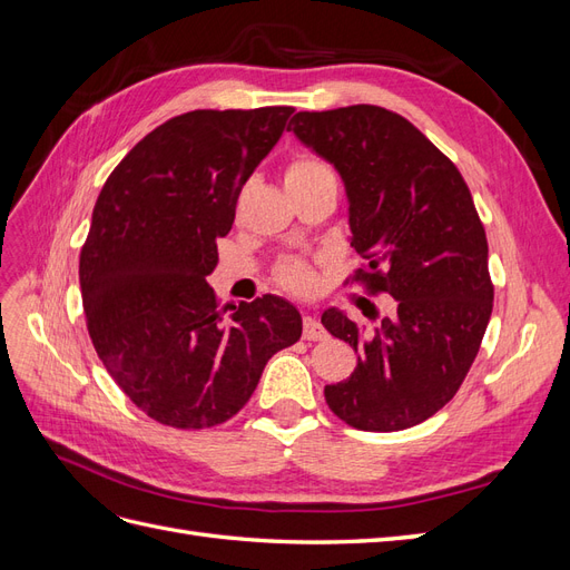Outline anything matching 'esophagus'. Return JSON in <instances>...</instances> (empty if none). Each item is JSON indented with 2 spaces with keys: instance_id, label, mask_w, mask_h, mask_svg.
<instances>
[{
  "instance_id": "obj_1",
  "label": "esophagus",
  "mask_w": 570,
  "mask_h": 570,
  "mask_svg": "<svg viewBox=\"0 0 570 570\" xmlns=\"http://www.w3.org/2000/svg\"><path fill=\"white\" fill-rule=\"evenodd\" d=\"M325 337H327V333H325V327L321 325V321L316 316H304V340L321 342Z\"/></svg>"
}]
</instances>
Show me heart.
<instances>
[{
  "label": "heart",
  "mask_w": 570,
  "mask_h": 570,
  "mask_svg": "<svg viewBox=\"0 0 570 570\" xmlns=\"http://www.w3.org/2000/svg\"><path fill=\"white\" fill-rule=\"evenodd\" d=\"M323 178H335L333 168L316 154H297L285 168V185H304ZM275 281L292 292H308L314 287V268L302 258H285L275 266Z\"/></svg>",
  "instance_id": "b5f03b06"
}]
</instances>
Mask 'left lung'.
Wrapping results in <instances>:
<instances>
[{"label": "left lung", "instance_id": "left-lung-1", "mask_svg": "<svg viewBox=\"0 0 570 570\" xmlns=\"http://www.w3.org/2000/svg\"><path fill=\"white\" fill-rule=\"evenodd\" d=\"M287 130L331 161L350 199L352 281L390 295L373 327L337 308L325 331L358 354L354 373L325 385L337 419L368 433L419 425L452 400L478 356L494 287L488 237L459 168L400 114L373 105L299 111Z\"/></svg>", "mask_w": 570, "mask_h": 570}]
</instances>
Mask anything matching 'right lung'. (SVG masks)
I'll use <instances>...</instances> for the list:
<instances>
[{
    "instance_id": "obj_1",
    "label": "right lung",
    "mask_w": 570,
    "mask_h": 570,
    "mask_svg": "<svg viewBox=\"0 0 570 570\" xmlns=\"http://www.w3.org/2000/svg\"><path fill=\"white\" fill-rule=\"evenodd\" d=\"M292 111L180 114L145 135L97 197L80 249L85 321L116 385L164 425L226 423L268 358L302 337V316L283 297L239 302L226 316L206 283L243 185Z\"/></svg>"
}]
</instances>
